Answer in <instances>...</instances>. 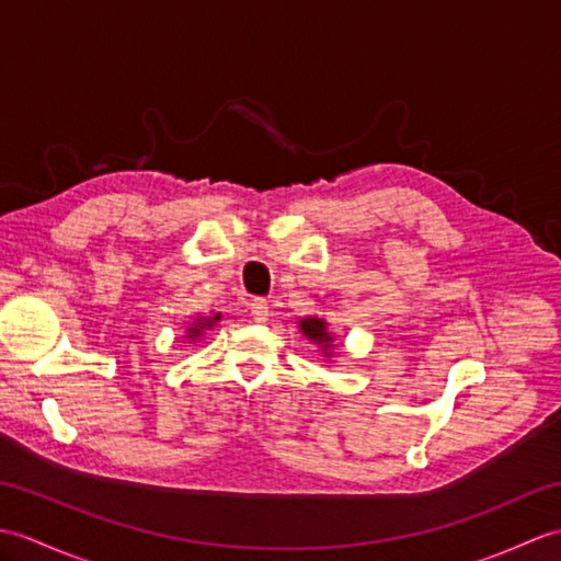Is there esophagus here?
I'll return each instance as SVG.
<instances>
[{"label":"esophagus","instance_id":"obj_1","mask_svg":"<svg viewBox=\"0 0 561 561\" xmlns=\"http://www.w3.org/2000/svg\"><path fill=\"white\" fill-rule=\"evenodd\" d=\"M250 316H253L255 323H265L270 318V304L265 299H253L250 301Z\"/></svg>","mask_w":561,"mask_h":561}]
</instances>
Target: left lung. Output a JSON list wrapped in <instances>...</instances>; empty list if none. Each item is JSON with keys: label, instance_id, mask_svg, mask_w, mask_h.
<instances>
[{"label": "left lung", "instance_id": "obj_1", "mask_svg": "<svg viewBox=\"0 0 561 561\" xmlns=\"http://www.w3.org/2000/svg\"><path fill=\"white\" fill-rule=\"evenodd\" d=\"M301 330H304V335H306V337L318 340V342H330V340H332V337L328 335V330H325V323H323V320L306 318V320H301ZM325 347H328V344H325Z\"/></svg>", "mask_w": 561, "mask_h": 561}]
</instances>
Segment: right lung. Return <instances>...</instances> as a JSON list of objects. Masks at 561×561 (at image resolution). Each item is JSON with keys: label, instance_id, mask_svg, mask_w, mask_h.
Segmentation results:
<instances>
[{"label": "right lung", "instance_id": "obj_1", "mask_svg": "<svg viewBox=\"0 0 561 561\" xmlns=\"http://www.w3.org/2000/svg\"><path fill=\"white\" fill-rule=\"evenodd\" d=\"M214 320H219V316H217V318H214ZM205 325H211V320H205V323H199L197 328H190V335H193V337H197V335H199V332H202V328H205Z\"/></svg>", "mask_w": 561, "mask_h": 561}]
</instances>
